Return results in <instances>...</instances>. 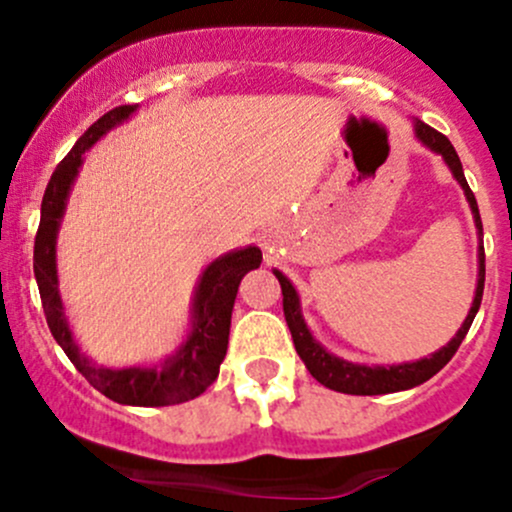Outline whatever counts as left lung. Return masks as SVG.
<instances>
[{
  "label": "left lung",
  "mask_w": 512,
  "mask_h": 512,
  "mask_svg": "<svg viewBox=\"0 0 512 512\" xmlns=\"http://www.w3.org/2000/svg\"><path fill=\"white\" fill-rule=\"evenodd\" d=\"M414 133L418 143H423L428 151L441 156L443 163L448 165V170L453 173L456 183L463 188V195H466L468 205H471L473 223H476L478 237H483V223H480L476 195H473L471 188H468V180L466 175H463V165H461V158H458L456 148L451 146V141H448L443 133L433 131V128L426 126L423 121L414 123ZM272 272H275V277L280 280L282 307H285V319H287L289 332H292L294 349H297L299 359L304 361L309 374H312L319 384H324L332 391H342V394H354V396H379V394H394V391L414 389V386L431 379L433 374H438V371L453 359V354L458 352L461 342L466 339L468 329H471L473 319H476L478 314L480 299H483L485 252H483V245H480L476 294H473V304L471 309H468V317L463 319L456 337H453L446 347L433 352L431 356H423V359H416V361H404V364H356V361H347L342 359V356L327 352V349L322 347V342L314 339V334L309 332L307 322H304L302 302H299L297 289H294L292 282H289L280 270H272Z\"/></svg>",
  "instance_id": "left-lung-1"
}]
</instances>
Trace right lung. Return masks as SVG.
<instances>
[{"label": "right lung", "instance_id": "right-lung-1", "mask_svg": "<svg viewBox=\"0 0 512 512\" xmlns=\"http://www.w3.org/2000/svg\"><path fill=\"white\" fill-rule=\"evenodd\" d=\"M138 106H118L103 113L101 118L76 141L71 153L56 165L44 200H41L39 232L34 242V277L44 304L46 324L54 334L56 344L64 349L71 364L86 376L94 389L101 391L116 404L126 406H173L195 399L218 379L220 364L227 352L230 337V317L235 304L237 287L250 270L262 262L260 247L247 245L225 252L210 262L200 275L190 304V329L180 347L158 364L136 366H98L81 352L79 342L66 319L64 302L59 292V270H56V237L64 220L69 193L76 183L84 153L94 148L108 131L126 123Z\"/></svg>", "mask_w": 512, "mask_h": 512}]
</instances>
